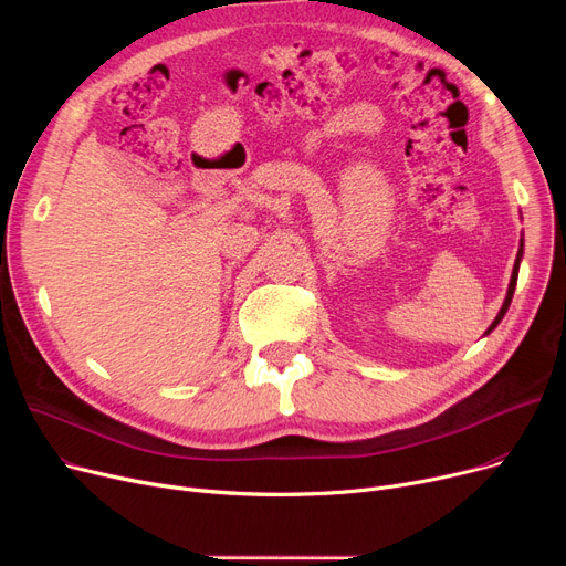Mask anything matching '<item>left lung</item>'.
Returning a JSON list of instances; mask_svg holds the SVG:
<instances>
[{
    "instance_id": "8db88e82",
    "label": "left lung",
    "mask_w": 566,
    "mask_h": 566,
    "mask_svg": "<svg viewBox=\"0 0 566 566\" xmlns=\"http://www.w3.org/2000/svg\"><path fill=\"white\" fill-rule=\"evenodd\" d=\"M521 256H523V243H521V250H518V254H516V263H514V273H512V282H510V291H507V298H504V305H502V310H500V314L495 316V321L491 323V328H489V333L495 328V325L502 321V316H504V312L510 310V305H512V298H514V289H516V280H518V263H521Z\"/></svg>"
}]
</instances>
